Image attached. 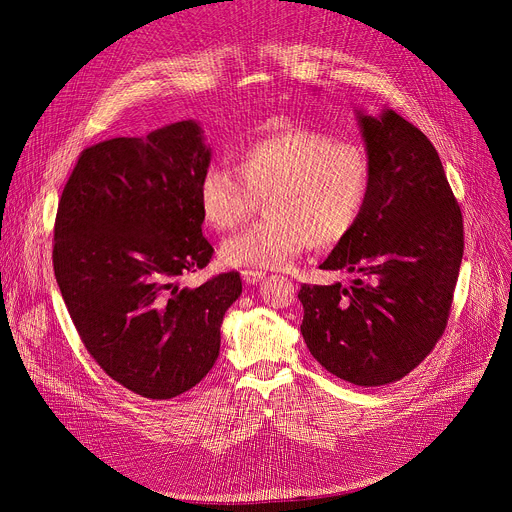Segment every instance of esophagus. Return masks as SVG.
I'll return each mask as SVG.
<instances>
[{
  "label": "esophagus",
  "instance_id": "obj_1",
  "mask_svg": "<svg viewBox=\"0 0 512 512\" xmlns=\"http://www.w3.org/2000/svg\"><path fill=\"white\" fill-rule=\"evenodd\" d=\"M240 276H242V282H245V284H257L259 280L265 278V272H259V270H242Z\"/></svg>",
  "mask_w": 512,
  "mask_h": 512
}]
</instances>
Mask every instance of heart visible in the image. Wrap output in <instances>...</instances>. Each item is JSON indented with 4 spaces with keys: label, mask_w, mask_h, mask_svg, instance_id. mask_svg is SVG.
<instances>
[{
    "label": "heart",
    "mask_w": 512,
    "mask_h": 512,
    "mask_svg": "<svg viewBox=\"0 0 512 512\" xmlns=\"http://www.w3.org/2000/svg\"><path fill=\"white\" fill-rule=\"evenodd\" d=\"M371 191V159L353 143L313 128H290L242 149L236 170L209 164L197 186L205 222L228 232L267 195V218L228 238L222 261L278 270L309 245L332 247L359 224Z\"/></svg>",
    "instance_id": "b5f03b06"
}]
</instances>
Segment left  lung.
<instances>
[{
  "instance_id": "obj_1",
  "label": "left lung",
  "mask_w": 512,
  "mask_h": 512,
  "mask_svg": "<svg viewBox=\"0 0 512 512\" xmlns=\"http://www.w3.org/2000/svg\"><path fill=\"white\" fill-rule=\"evenodd\" d=\"M371 191L359 224L321 270H348L353 286L303 284L301 332L311 355L357 386L411 373L442 338L465 249L463 213L425 134L386 110L359 114Z\"/></svg>"
}]
</instances>
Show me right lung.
<instances>
[{"label":"right lung","instance_id":"right-lung-1","mask_svg":"<svg viewBox=\"0 0 512 512\" xmlns=\"http://www.w3.org/2000/svg\"><path fill=\"white\" fill-rule=\"evenodd\" d=\"M209 159L193 120L103 141L80 153L58 203L53 272L74 328L112 380L151 400L205 378L242 292L238 272L178 284L213 255L197 199Z\"/></svg>","mask_w":512,"mask_h":512}]
</instances>
